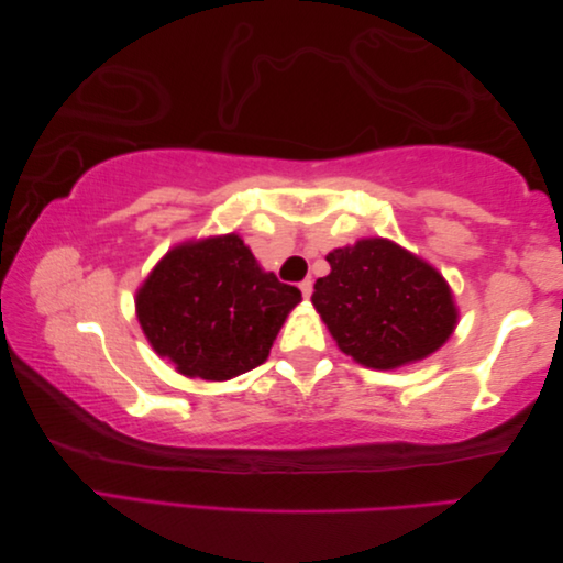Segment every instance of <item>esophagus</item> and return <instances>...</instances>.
<instances>
[{
	"instance_id": "34e87169",
	"label": "esophagus",
	"mask_w": 563,
	"mask_h": 563,
	"mask_svg": "<svg viewBox=\"0 0 563 563\" xmlns=\"http://www.w3.org/2000/svg\"><path fill=\"white\" fill-rule=\"evenodd\" d=\"M300 290H302V297H305V300H309V297H312V290H314V283L312 280H302L300 283Z\"/></svg>"
}]
</instances>
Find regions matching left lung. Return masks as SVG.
<instances>
[{
  "instance_id": "8db88e82",
  "label": "left lung",
  "mask_w": 563,
  "mask_h": 563,
  "mask_svg": "<svg viewBox=\"0 0 563 563\" xmlns=\"http://www.w3.org/2000/svg\"><path fill=\"white\" fill-rule=\"evenodd\" d=\"M331 273L314 283L312 305L339 349L365 367L423 361L457 327L445 278L389 239L333 249Z\"/></svg>"
}]
</instances>
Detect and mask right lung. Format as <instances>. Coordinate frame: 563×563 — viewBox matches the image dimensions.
Listing matches in <instances>:
<instances>
[{
	"label": "right lung",
	"instance_id": "right-lung-1",
	"mask_svg": "<svg viewBox=\"0 0 563 563\" xmlns=\"http://www.w3.org/2000/svg\"><path fill=\"white\" fill-rule=\"evenodd\" d=\"M302 292L263 271L239 234L174 246L137 290L152 349L186 377L232 379L266 363Z\"/></svg>",
	"mask_w": 563,
	"mask_h": 563
}]
</instances>
